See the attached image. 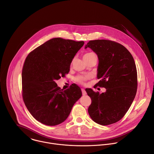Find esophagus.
<instances>
[{"instance_id":"1","label":"esophagus","mask_w":154,"mask_h":154,"mask_svg":"<svg viewBox=\"0 0 154 154\" xmlns=\"http://www.w3.org/2000/svg\"><path fill=\"white\" fill-rule=\"evenodd\" d=\"M82 95H86V92L85 91V90L84 89H82Z\"/></svg>"}]
</instances>
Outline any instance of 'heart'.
<instances>
[{
  "label": "heart",
  "instance_id": "1",
  "mask_svg": "<svg viewBox=\"0 0 154 154\" xmlns=\"http://www.w3.org/2000/svg\"><path fill=\"white\" fill-rule=\"evenodd\" d=\"M93 58H97L96 55L93 53H88L83 56V59L85 62ZM89 79V77L88 75H77V77H75L74 80L75 82L79 84L85 85L86 83V82Z\"/></svg>",
  "mask_w": 154,
  "mask_h": 154
}]
</instances>
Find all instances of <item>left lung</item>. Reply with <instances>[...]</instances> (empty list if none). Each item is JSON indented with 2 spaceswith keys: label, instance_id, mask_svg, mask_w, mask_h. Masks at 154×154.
<instances>
[{
  "label": "left lung",
  "instance_id": "obj_1",
  "mask_svg": "<svg viewBox=\"0 0 154 154\" xmlns=\"http://www.w3.org/2000/svg\"><path fill=\"white\" fill-rule=\"evenodd\" d=\"M90 48L98 57L97 78L95 85L105 88L99 94L91 89L85 91L91 98L88 113L95 123L109 125L120 120L129 109L137 90V72L134 59L122 45L110 40H90Z\"/></svg>",
  "mask_w": 154,
  "mask_h": 154
}]
</instances>
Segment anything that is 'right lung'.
Masks as SVG:
<instances>
[{
	"label": "right lung",
	"mask_w": 154,
	"mask_h": 154,
	"mask_svg": "<svg viewBox=\"0 0 154 154\" xmlns=\"http://www.w3.org/2000/svg\"><path fill=\"white\" fill-rule=\"evenodd\" d=\"M84 43L54 38L27 56L22 72V97L30 114L39 122L48 126L62 123L81 97V89L76 84L63 91L56 80L68 74L73 58Z\"/></svg>",
	"instance_id": "add662e5"
}]
</instances>
